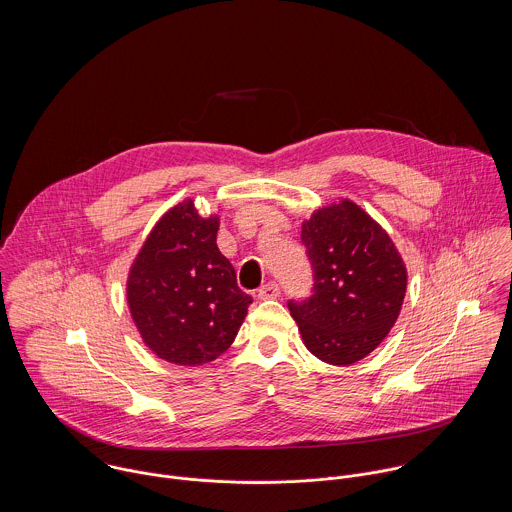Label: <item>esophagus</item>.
<instances>
[{"mask_svg": "<svg viewBox=\"0 0 512 512\" xmlns=\"http://www.w3.org/2000/svg\"><path fill=\"white\" fill-rule=\"evenodd\" d=\"M280 295V286L276 282H268L258 290V297L260 299H274Z\"/></svg>", "mask_w": 512, "mask_h": 512, "instance_id": "esophagus-1", "label": "esophagus"}]
</instances>
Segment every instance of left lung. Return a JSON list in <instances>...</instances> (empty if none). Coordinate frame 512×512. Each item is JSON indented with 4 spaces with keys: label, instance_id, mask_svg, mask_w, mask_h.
I'll list each match as a JSON object with an SVG mask.
<instances>
[{
    "label": "left lung",
    "instance_id": "obj_1",
    "mask_svg": "<svg viewBox=\"0 0 512 512\" xmlns=\"http://www.w3.org/2000/svg\"><path fill=\"white\" fill-rule=\"evenodd\" d=\"M301 244L313 286L288 307L303 343L329 365H353L382 343L400 315L404 262L390 236L351 201L303 222Z\"/></svg>",
    "mask_w": 512,
    "mask_h": 512
}]
</instances>
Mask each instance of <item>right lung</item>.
Returning <instances> with one entry per match:
<instances>
[{
  "label": "right lung",
  "mask_w": 512,
  "mask_h": 512,
  "mask_svg": "<svg viewBox=\"0 0 512 512\" xmlns=\"http://www.w3.org/2000/svg\"><path fill=\"white\" fill-rule=\"evenodd\" d=\"M219 220L191 201L155 224L128 280L132 317L149 349L175 365L220 357L234 341L252 297L236 284L217 246Z\"/></svg>",
  "instance_id": "obj_1"
}]
</instances>
